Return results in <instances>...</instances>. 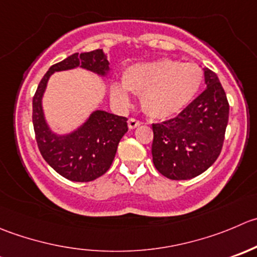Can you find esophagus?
<instances>
[{"label": "esophagus", "mask_w": 257, "mask_h": 257, "mask_svg": "<svg viewBox=\"0 0 257 257\" xmlns=\"http://www.w3.org/2000/svg\"><path fill=\"white\" fill-rule=\"evenodd\" d=\"M128 125H129V129H136L137 126L141 125V121L137 120V119H134V118H131L128 120Z\"/></svg>", "instance_id": "obj_1"}]
</instances>
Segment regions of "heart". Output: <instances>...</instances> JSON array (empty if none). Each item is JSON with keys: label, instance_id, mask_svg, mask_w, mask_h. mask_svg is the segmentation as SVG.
I'll return each mask as SVG.
<instances>
[{"label": "heart", "instance_id": "obj_1", "mask_svg": "<svg viewBox=\"0 0 257 257\" xmlns=\"http://www.w3.org/2000/svg\"><path fill=\"white\" fill-rule=\"evenodd\" d=\"M203 71L193 62L161 59L136 64L125 70L123 81L111 84V99L120 108L132 104V93L142 95L147 114L157 119L174 116L197 95Z\"/></svg>", "mask_w": 257, "mask_h": 257}]
</instances>
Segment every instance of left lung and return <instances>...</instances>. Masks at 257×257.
Returning a JSON list of instances; mask_svg holds the SVG:
<instances>
[{"instance_id": "1", "label": "left lung", "mask_w": 257, "mask_h": 257, "mask_svg": "<svg viewBox=\"0 0 257 257\" xmlns=\"http://www.w3.org/2000/svg\"><path fill=\"white\" fill-rule=\"evenodd\" d=\"M203 74L205 91L178 116L152 125L154 167L174 181L200 176L222 149L230 106L217 75L207 68Z\"/></svg>"}]
</instances>
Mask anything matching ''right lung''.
<instances>
[{
  "mask_svg": "<svg viewBox=\"0 0 257 257\" xmlns=\"http://www.w3.org/2000/svg\"><path fill=\"white\" fill-rule=\"evenodd\" d=\"M76 68L104 79L110 78L108 57L101 49L70 55L52 65L40 81L32 100V123L40 153L47 164L66 179L90 182L110 168L119 142L128 132V119L96 109L70 133H55L47 123L42 106L47 83L54 73Z\"/></svg>",
  "mask_w": 257,
  "mask_h": 257,
  "instance_id": "obj_1",
  "label": "right lung"
}]
</instances>
